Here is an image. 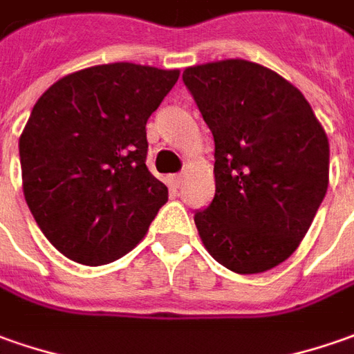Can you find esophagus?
Listing matches in <instances>:
<instances>
[{"instance_id": "1", "label": "esophagus", "mask_w": 354, "mask_h": 354, "mask_svg": "<svg viewBox=\"0 0 354 354\" xmlns=\"http://www.w3.org/2000/svg\"><path fill=\"white\" fill-rule=\"evenodd\" d=\"M170 180H172V184H174V186H180V184H182V180H184V176H182V174H172V176H170Z\"/></svg>"}]
</instances>
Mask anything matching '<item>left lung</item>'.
<instances>
[{
	"label": "left lung",
	"instance_id": "left-lung-1",
	"mask_svg": "<svg viewBox=\"0 0 354 354\" xmlns=\"http://www.w3.org/2000/svg\"><path fill=\"white\" fill-rule=\"evenodd\" d=\"M182 79L215 139V197L196 211L197 232L234 273L275 268L326 197L328 136L297 86L259 64H203Z\"/></svg>",
	"mask_w": 354,
	"mask_h": 354
}]
</instances>
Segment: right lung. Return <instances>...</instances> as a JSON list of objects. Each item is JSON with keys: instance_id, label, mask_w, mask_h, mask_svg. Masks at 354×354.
<instances>
[{"instance_id": "add662e5", "label": "right lung", "mask_w": 354, "mask_h": 354, "mask_svg": "<svg viewBox=\"0 0 354 354\" xmlns=\"http://www.w3.org/2000/svg\"><path fill=\"white\" fill-rule=\"evenodd\" d=\"M178 77L120 62L66 75L38 98L19 139L23 192L66 258L104 266L126 256L168 201L145 165V126Z\"/></svg>"}]
</instances>
